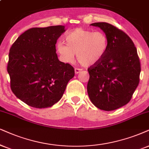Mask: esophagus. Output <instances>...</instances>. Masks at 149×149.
Returning a JSON list of instances; mask_svg holds the SVG:
<instances>
[{
    "instance_id": "esophagus-1",
    "label": "esophagus",
    "mask_w": 149,
    "mask_h": 149,
    "mask_svg": "<svg viewBox=\"0 0 149 149\" xmlns=\"http://www.w3.org/2000/svg\"><path fill=\"white\" fill-rule=\"evenodd\" d=\"M81 71H82V69H78V68L75 69V73H76V74H78V73H80Z\"/></svg>"
}]
</instances>
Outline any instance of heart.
I'll use <instances>...</instances> for the list:
<instances>
[{"label": "heart", "mask_w": 149, "mask_h": 149, "mask_svg": "<svg viewBox=\"0 0 149 149\" xmlns=\"http://www.w3.org/2000/svg\"><path fill=\"white\" fill-rule=\"evenodd\" d=\"M66 44L58 42L56 50L61 60L66 63L77 60L84 67L98 63L104 58L109 46L106 33L101 31H93L83 28H76L65 36Z\"/></svg>", "instance_id": "heart-1"}]
</instances>
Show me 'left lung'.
<instances>
[{
  "label": "left lung",
  "mask_w": 149,
  "mask_h": 149,
  "mask_svg": "<svg viewBox=\"0 0 149 149\" xmlns=\"http://www.w3.org/2000/svg\"><path fill=\"white\" fill-rule=\"evenodd\" d=\"M91 25L106 33L109 46L104 58L88 69V97L101 110H116L131 100L140 82L137 49L127 33L112 24L95 22Z\"/></svg>",
  "instance_id": "obj_1"
}]
</instances>
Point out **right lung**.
<instances>
[{"mask_svg":"<svg viewBox=\"0 0 149 149\" xmlns=\"http://www.w3.org/2000/svg\"><path fill=\"white\" fill-rule=\"evenodd\" d=\"M65 26L34 27L11 47L7 72L14 95L30 107H51L63 96L74 69L58 60L56 44Z\"/></svg>","mask_w":149,"mask_h":149,"instance_id":"add662e5","label":"right lung"}]
</instances>
